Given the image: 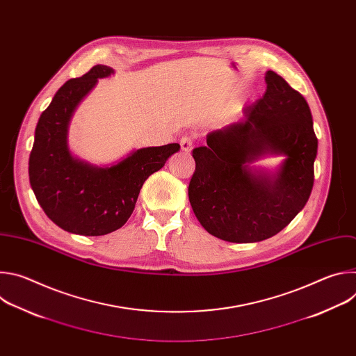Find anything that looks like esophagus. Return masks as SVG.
I'll return each instance as SVG.
<instances>
[{"label": "esophagus", "mask_w": 356, "mask_h": 356, "mask_svg": "<svg viewBox=\"0 0 356 356\" xmlns=\"http://www.w3.org/2000/svg\"><path fill=\"white\" fill-rule=\"evenodd\" d=\"M193 145H194V138H191V136L186 135L180 139V146H181V150H184V152H190L193 149Z\"/></svg>", "instance_id": "1"}]
</instances>
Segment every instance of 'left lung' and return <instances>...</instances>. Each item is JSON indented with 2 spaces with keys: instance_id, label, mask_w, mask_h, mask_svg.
Returning <instances> with one entry per match:
<instances>
[{
  "instance_id": "obj_1",
  "label": "left lung",
  "mask_w": 356,
  "mask_h": 356,
  "mask_svg": "<svg viewBox=\"0 0 356 356\" xmlns=\"http://www.w3.org/2000/svg\"><path fill=\"white\" fill-rule=\"evenodd\" d=\"M265 81L264 97L245 107L238 122L193 149L191 209L207 232L228 242H259L280 232L314 184L318 140L307 101L272 70ZM266 154L286 156L275 174L250 166Z\"/></svg>"
}]
</instances>
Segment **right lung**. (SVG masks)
<instances>
[{"mask_svg": "<svg viewBox=\"0 0 356 356\" xmlns=\"http://www.w3.org/2000/svg\"><path fill=\"white\" fill-rule=\"evenodd\" d=\"M114 70L97 65L84 76L66 81L42 113L29 155V181L44 214L62 229L106 235L131 217L145 180L179 152V143L136 149L108 168L92 166L72 155L69 124L81 99L98 79Z\"/></svg>", "mask_w": 356, "mask_h": 356, "instance_id": "add662e5", "label": "right lung"}]
</instances>
